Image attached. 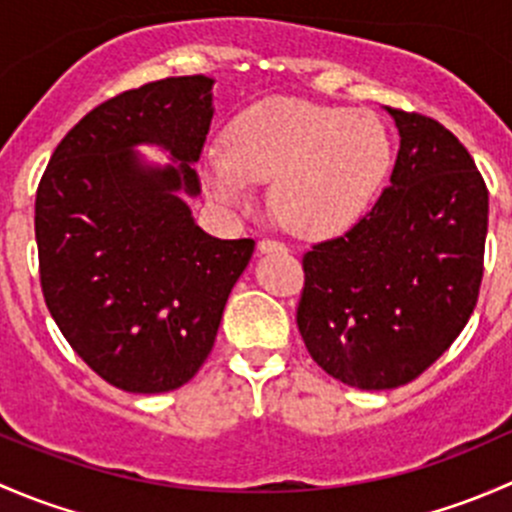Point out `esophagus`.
<instances>
[{"instance_id":"obj_1","label":"esophagus","mask_w":512,"mask_h":512,"mask_svg":"<svg viewBox=\"0 0 512 512\" xmlns=\"http://www.w3.org/2000/svg\"><path fill=\"white\" fill-rule=\"evenodd\" d=\"M257 250L260 252H287V245L280 240H272V237H262V240L257 242Z\"/></svg>"}]
</instances>
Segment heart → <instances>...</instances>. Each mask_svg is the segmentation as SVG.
Wrapping results in <instances>:
<instances>
[{
	"label": "heart",
	"mask_w": 512,
	"mask_h": 512,
	"mask_svg": "<svg viewBox=\"0 0 512 512\" xmlns=\"http://www.w3.org/2000/svg\"><path fill=\"white\" fill-rule=\"evenodd\" d=\"M391 138L371 111L267 98L235 118L225 148L208 153L210 193L247 205L272 183L277 218L302 235H334L369 210L389 173Z\"/></svg>",
	"instance_id": "heart-1"
}]
</instances>
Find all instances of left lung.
<instances>
[{
	"label": "left lung",
	"instance_id": "1",
	"mask_svg": "<svg viewBox=\"0 0 512 512\" xmlns=\"http://www.w3.org/2000/svg\"><path fill=\"white\" fill-rule=\"evenodd\" d=\"M401 146L389 188L344 235L304 252L297 327L342 384L396 389L421 376L471 319L483 280L488 188L433 118L386 106Z\"/></svg>",
	"mask_w": 512,
	"mask_h": 512
}]
</instances>
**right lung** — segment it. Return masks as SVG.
Returning <instances> with one entry per match:
<instances>
[{"instance_id":"1","label":"right lung","mask_w":512,"mask_h":512,"mask_svg":"<svg viewBox=\"0 0 512 512\" xmlns=\"http://www.w3.org/2000/svg\"><path fill=\"white\" fill-rule=\"evenodd\" d=\"M213 79L170 76L86 113L56 146L36 188L34 232L44 302L76 354L111 386L163 394L208 354L255 240L195 225L178 193L198 195L213 121ZM158 142L178 166H146Z\"/></svg>"}]
</instances>
